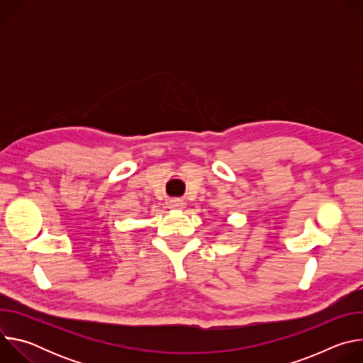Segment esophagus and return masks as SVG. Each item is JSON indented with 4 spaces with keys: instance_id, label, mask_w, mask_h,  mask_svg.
<instances>
[{
    "instance_id": "obj_1",
    "label": "esophagus",
    "mask_w": 363,
    "mask_h": 363,
    "mask_svg": "<svg viewBox=\"0 0 363 363\" xmlns=\"http://www.w3.org/2000/svg\"><path fill=\"white\" fill-rule=\"evenodd\" d=\"M168 206L171 210H182L185 206V201L181 198H172V199H169Z\"/></svg>"
}]
</instances>
